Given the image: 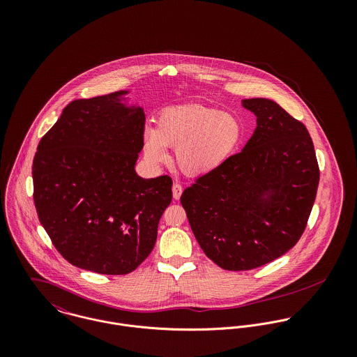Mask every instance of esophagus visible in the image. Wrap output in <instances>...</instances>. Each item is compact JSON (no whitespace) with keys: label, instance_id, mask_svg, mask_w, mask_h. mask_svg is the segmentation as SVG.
Segmentation results:
<instances>
[{"label":"esophagus","instance_id":"1","mask_svg":"<svg viewBox=\"0 0 357 357\" xmlns=\"http://www.w3.org/2000/svg\"><path fill=\"white\" fill-rule=\"evenodd\" d=\"M172 191H173V198H174L176 201L180 199V197H181V194H183V187H181V184L174 183L173 187H172Z\"/></svg>","mask_w":357,"mask_h":357}]
</instances>
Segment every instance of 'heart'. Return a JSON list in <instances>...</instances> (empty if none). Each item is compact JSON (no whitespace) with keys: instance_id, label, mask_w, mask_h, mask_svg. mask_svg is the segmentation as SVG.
I'll use <instances>...</instances> for the list:
<instances>
[{"instance_id":"heart-1","label":"heart","mask_w":357,"mask_h":357,"mask_svg":"<svg viewBox=\"0 0 357 357\" xmlns=\"http://www.w3.org/2000/svg\"><path fill=\"white\" fill-rule=\"evenodd\" d=\"M158 128L147 126L143 150L151 165L167 162V147L188 176H204L222 166L238 151L245 136L242 121L231 112L202 104H178L163 108Z\"/></svg>"}]
</instances>
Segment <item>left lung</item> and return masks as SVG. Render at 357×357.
I'll list each match as a JSON object with an SVG mask.
<instances>
[{
  "label": "left lung",
  "mask_w": 357,
  "mask_h": 357,
  "mask_svg": "<svg viewBox=\"0 0 357 357\" xmlns=\"http://www.w3.org/2000/svg\"><path fill=\"white\" fill-rule=\"evenodd\" d=\"M242 105L257 116L250 140L180 198L204 255L227 271L287 253L305 231L320 177L304 123L269 99Z\"/></svg>",
  "instance_id": "obj_1"
}]
</instances>
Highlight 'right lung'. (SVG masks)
I'll return each mask as SVG.
<instances>
[{
  "label": "right lung",
  "instance_id": "obj_1",
  "mask_svg": "<svg viewBox=\"0 0 357 357\" xmlns=\"http://www.w3.org/2000/svg\"><path fill=\"white\" fill-rule=\"evenodd\" d=\"M118 91L70 102L33 160L34 204L53 246L70 264L126 275L153 252L172 202V178H143L146 115Z\"/></svg>",
  "mask_w": 357,
  "mask_h": 357
}]
</instances>
